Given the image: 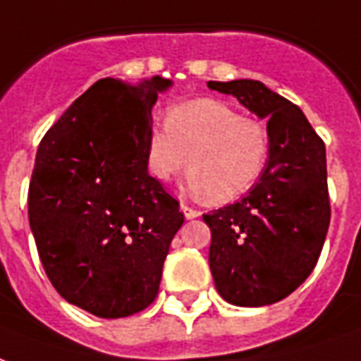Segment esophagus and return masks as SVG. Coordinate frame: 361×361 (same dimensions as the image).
<instances>
[{
	"label": "esophagus",
	"instance_id": "obj_1",
	"mask_svg": "<svg viewBox=\"0 0 361 361\" xmlns=\"http://www.w3.org/2000/svg\"><path fill=\"white\" fill-rule=\"evenodd\" d=\"M180 210L183 212V216H185L188 220H195V218H199V216H201V212H199V210H195V208L188 207V204H181Z\"/></svg>",
	"mask_w": 361,
	"mask_h": 361
}]
</instances>
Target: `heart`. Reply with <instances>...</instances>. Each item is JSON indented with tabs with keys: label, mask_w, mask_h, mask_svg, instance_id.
Instances as JSON below:
<instances>
[{
	"label": "heart",
	"mask_w": 361,
	"mask_h": 361,
	"mask_svg": "<svg viewBox=\"0 0 361 361\" xmlns=\"http://www.w3.org/2000/svg\"><path fill=\"white\" fill-rule=\"evenodd\" d=\"M143 154L154 180L170 181L188 162L189 189L212 202H228L260 180L269 133L221 101L199 99L172 106L166 124H153L143 137Z\"/></svg>",
	"instance_id": "b5f03b06"
}]
</instances>
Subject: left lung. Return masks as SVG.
<instances>
[{
	"label": "left lung",
	"instance_id": "8db88e82",
	"mask_svg": "<svg viewBox=\"0 0 361 361\" xmlns=\"http://www.w3.org/2000/svg\"><path fill=\"white\" fill-rule=\"evenodd\" d=\"M268 118L269 157L241 201L202 216L212 233L208 264L224 300L268 306L298 289L316 268L331 207L322 137L289 99L258 80L208 82Z\"/></svg>",
	"mask_w": 361,
	"mask_h": 361
}]
</instances>
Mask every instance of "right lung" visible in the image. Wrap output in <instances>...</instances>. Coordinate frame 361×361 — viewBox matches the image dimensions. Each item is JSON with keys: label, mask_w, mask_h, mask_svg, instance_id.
<instances>
[{"label": "right lung", "mask_w": 361, "mask_h": 361, "mask_svg": "<svg viewBox=\"0 0 361 361\" xmlns=\"http://www.w3.org/2000/svg\"><path fill=\"white\" fill-rule=\"evenodd\" d=\"M172 80L103 78L38 147L28 220L39 260L66 302L116 319L145 310L183 224L180 202L149 176L143 137Z\"/></svg>", "instance_id": "right-lung-1"}]
</instances>
